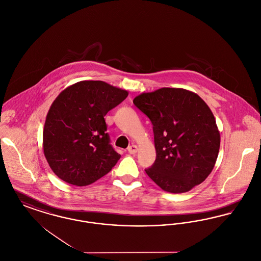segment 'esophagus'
<instances>
[{
	"label": "esophagus",
	"mask_w": 261,
	"mask_h": 261,
	"mask_svg": "<svg viewBox=\"0 0 261 261\" xmlns=\"http://www.w3.org/2000/svg\"><path fill=\"white\" fill-rule=\"evenodd\" d=\"M127 150H128L129 153L134 154V153H136L137 150H138V147H137L136 145H131V146L128 147Z\"/></svg>",
	"instance_id": "obj_1"
}]
</instances>
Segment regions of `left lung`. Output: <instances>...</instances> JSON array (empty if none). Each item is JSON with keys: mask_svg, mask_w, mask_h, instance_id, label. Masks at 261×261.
<instances>
[{"mask_svg": "<svg viewBox=\"0 0 261 261\" xmlns=\"http://www.w3.org/2000/svg\"><path fill=\"white\" fill-rule=\"evenodd\" d=\"M152 123L156 159L146 169L163 191L181 194L202 183L211 173L220 148L214 115L196 93L161 88L133 99Z\"/></svg>", "mask_w": 261, "mask_h": 261, "instance_id": "left-lung-1", "label": "left lung"}]
</instances>
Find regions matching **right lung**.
Here are the masks:
<instances>
[{"instance_id":"add662e5","label":"right lung","mask_w":261,"mask_h":261,"mask_svg":"<svg viewBox=\"0 0 261 261\" xmlns=\"http://www.w3.org/2000/svg\"><path fill=\"white\" fill-rule=\"evenodd\" d=\"M128 92L103 81L86 80L65 88L53 101L43 131L50 169L62 181L87 186L120 159L110 144L105 116Z\"/></svg>"}]
</instances>
